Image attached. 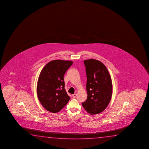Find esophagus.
Segmentation results:
<instances>
[{"mask_svg": "<svg viewBox=\"0 0 149 149\" xmlns=\"http://www.w3.org/2000/svg\"><path fill=\"white\" fill-rule=\"evenodd\" d=\"M77 96V94H74L72 95V97H73V98H76Z\"/></svg>", "mask_w": 149, "mask_h": 149, "instance_id": "1", "label": "esophagus"}]
</instances>
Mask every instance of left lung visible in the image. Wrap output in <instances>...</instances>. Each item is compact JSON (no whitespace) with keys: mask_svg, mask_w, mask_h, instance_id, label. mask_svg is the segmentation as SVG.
<instances>
[{"mask_svg":"<svg viewBox=\"0 0 149 149\" xmlns=\"http://www.w3.org/2000/svg\"><path fill=\"white\" fill-rule=\"evenodd\" d=\"M88 97L82 106L90 114H97L106 109L112 95V82L106 66L94 59L84 61Z\"/></svg>","mask_w":149,"mask_h":149,"instance_id":"left-lung-1","label":"left lung"}]
</instances>
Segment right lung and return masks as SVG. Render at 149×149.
<instances>
[{
	"label": "right lung",
	"instance_id": "1",
	"mask_svg": "<svg viewBox=\"0 0 149 149\" xmlns=\"http://www.w3.org/2000/svg\"><path fill=\"white\" fill-rule=\"evenodd\" d=\"M72 64V61L55 60L41 70L37 86V97L49 112H58L70 99L65 90L63 76Z\"/></svg>",
	"mask_w": 149,
	"mask_h": 149
}]
</instances>
